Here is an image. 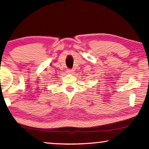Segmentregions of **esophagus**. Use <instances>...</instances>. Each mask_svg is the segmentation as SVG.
Segmentation results:
<instances>
[{
  "label": "esophagus",
  "mask_w": 149,
  "mask_h": 149,
  "mask_svg": "<svg viewBox=\"0 0 149 149\" xmlns=\"http://www.w3.org/2000/svg\"><path fill=\"white\" fill-rule=\"evenodd\" d=\"M67 72H68V73H69V74H72V73H74V71L73 70H71V69H69V70H68Z\"/></svg>",
  "instance_id": "34e87169"
}]
</instances>
